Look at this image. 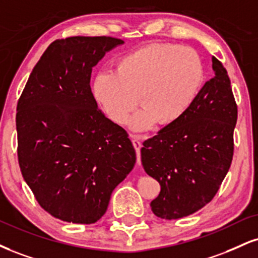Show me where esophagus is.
<instances>
[{"mask_svg": "<svg viewBox=\"0 0 258 258\" xmlns=\"http://www.w3.org/2000/svg\"><path fill=\"white\" fill-rule=\"evenodd\" d=\"M132 143H133V147L136 149V153H137V163L141 164V148H142V142L139 139V136L132 135Z\"/></svg>", "mask_w": 258, "mask_h": 258, "instance_id": "34e87169", "label": "esophagus"}]
</instances>
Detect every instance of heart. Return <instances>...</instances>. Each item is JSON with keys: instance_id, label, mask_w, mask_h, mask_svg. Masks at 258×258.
I'll return each instance as SVG.
<instances>
[{"instance_id": "1", "label": "heart", "mask_w": 258, "mask_h": 258, "mask_svg": "<svg viewBox=\"0 0 258 258\" xmlns=\"http://www.w3.org/2000/svg\"><path fill=\"white\" fill-rule=\"evenodd\" d=\"M206 79L203 61L195 49L174 44H149L117 61L115 73L96 76L92 95L103 113L115 123L144 131L155 123L169 126L187 113Z\"/></svg>"}]
</instances>
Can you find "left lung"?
<instances>
[{"instance_id":"8db88e82","label":"left lung","mask_w":258,"mask_h":258,"mask_svg":"<svg viewBox=\"0 0 258 258\" xmlns=\"http://www.w3.org/2000/svg\"><path fill=\"white\" fill-rule=\"evenodd\" d=\"M213 71L187 113L143 143V167L161 185L150 203L161 219L185 218L209 203L231 166L238 109L227 71L214 56Z\"/></svg>"}]
</instances>
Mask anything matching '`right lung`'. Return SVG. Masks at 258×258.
Returning a JSON list of instances; mask_svg holds the SVG:
<instances>
[{"label":"right lung","instance_id":"right-lung-1","mask_svg":"<svg viewBox=\"0 0 258 258\" xmlns=\"http://www.w3.org/2000/svg\"><path fill=\"white\" fill-rule=\"evenodd\" d=\"M123 40L68 37L52 42L17 107L18 159L39 206L54 218L95 223L136 163L122 127L98 109L92 68Z\"/></svg>","mask_w":258,"mask_h":258}]
</instances>
